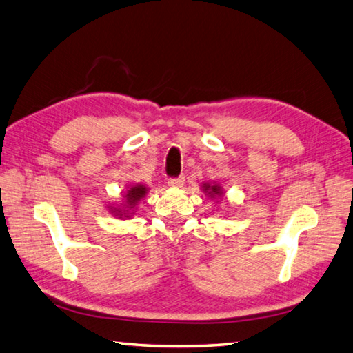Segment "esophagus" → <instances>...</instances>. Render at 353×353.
I'll return each mask as SVG.
<instances>
[{
	"label": "esophagus",
	"mask_w": 353,
	"mask_h": 353,
	"mask_svg": "<svg viewBox=\"0 0 353 353\" xmlns=\"http://www.w3.org/2000/svg\"><path fill=\"white\" fill-rule=\"evenodd\" d=\"M184 181H185L184 175H179V176H175V178H169L168 184L172 185V187H181L184 184Z\"/></svg>",
	"instance_id": "esophagus-1"
}]
</instances>
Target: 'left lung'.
<instances>
[{
	"label": "left lung",
	"mask_w": 353,
	"mask_h": 353,
	"mask_svg": "<svg viewBox=\"0 0 353 353\" xmlns=\"http://www.w3.org/2000/svg\"><path fill=\"white\" fill-rule=\"evenodd\" d=\"M204 190L208 192V195L213 196V195H221V187L219 185H208V184H204Z\"/></svg>",
	"instance_id": "obj_1"
}]
</instances>
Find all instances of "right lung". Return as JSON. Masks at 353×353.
<instances>
[{"label": "right lung", "instance_id": "obj_1", "mask_svg": "<svg viewBox=\"0 0 353 353\" xmlns=\"http://www.w3.org/2000/svg\"><path fill=\"white\" fill-rule=\"evenodd\" d=\"M146 195V187L145 185H134V187H131V189L128 190V193L125 195V199H126V205H128V208H132L137 203H139V201ZM125 212V218H126V212L128 210H123ZM114 214H119V216H123V214H121V210H116V208H114V212H112Z\"/></svg>", "mask_w": 353, "mask_h": 353}]
</instances>
